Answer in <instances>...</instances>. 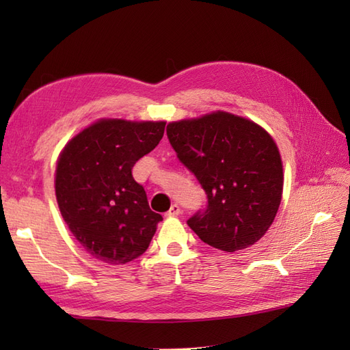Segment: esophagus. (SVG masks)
I'll return each instance as SVG.
<instances>
[{
  "mask_svg": "<svg viewBox=\"0 0 350 350\" xmlns=\"http://www.w3.org/2000/svg\"><path fill=\"white\" fill-rule=\"evenodd\" d=\"M180 206L179 204H173L170 207V211L167 212V217H177V215H180Z\"/></svg>",
  "mask_w": 350,
  "mask_h": 350,
  "instance_id": "obj_1",
  "label": "esophagus"
}]
</instances>
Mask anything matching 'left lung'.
<instances>
[{
  "label": "left lung",
  "instance_id": "left-lung-1",
  "mask_svg": "<svg viewBox=\"0 0 350 350\" xmlns=\"http://www.w3.org/2000/svg\"><path fill=\"white\" fill-rule=\"evenodd\" d=\"M167 137L207 196L188 226L204 243L227 252L262 239L278 212L282 162L272 137L247 118L217 111L173 122Z\"/></svg>",
  "mask_w": 350,
  "mask_h": 350
}]
</instances>
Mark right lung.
Masks as SVG:
<instances>
[{"instance_id": "obj_1", "label": "right lung", "mask_w": 350, "mask_h": 350, "mask_svg": "<svg viewBox=\"0 0 350 350\" xmlns=\"http://www.w3.org/2000/svg\"><path fill=\"white\" fill-rule=\"evenodd\" d=\"M165 122L102 118L73 137L58 158L55 196L81 247L109 265L144 254L162 221L132 168L163 137Z\"/></svg>"}]
</instances>
